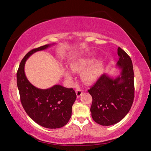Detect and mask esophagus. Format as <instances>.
I'll list each match as a JSON object with an SVG mask.
<instances>
[{
	"mask_svg": "<svg viewBox=\"0 0 151 151\" xmlns=\"http://www.w3.org/2000/svg\"><path fill=\"white\" fill-rule=\"evenodd\" d=\"M76 96H77V97H80L82 95L83 91L81 89L77 88L76 89Z\"/></svg>",
	"mask_w": 151,
	"mask_h": 151,
	"instance_id": "34e87169",
	"label": "esophagus"
}]
</instances>
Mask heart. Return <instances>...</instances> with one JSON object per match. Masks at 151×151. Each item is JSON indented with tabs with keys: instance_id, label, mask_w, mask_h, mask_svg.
<instances>
[{
	"instance_id": "heart-1",
	"label": "heart",
	"mask_w": 151,
	"mask_h": 151,
	"mask_svg": "<svg viewBox=\"0 0 151 151\" xmlns=\"http://www.w3.org/2000/svg\"><path fill=\"white\" fill-rule=\"evenodd\" d=\"M95 62V60L93 59H82L75 62H73L70 67L74 70H82L88 66L91 65ZM103 69V65L101 62H98L94 64L92 66L86 69L82 73V78L88 83H92L95 82L100 76ZM67 76L68 77L70 76V74L69 71L66 73Z\"/></svg>"
}]
</instances>
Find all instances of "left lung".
I'll return each instance as SVG.
<instances>
[{
	"label": "left lung",
	"mask_w": 151,
	"mask_h": 151,
	"mask_svg": "<svg viewBox=\"0 0 151 151\" xmlns=\"http://www.w3.org/2000/svg\"><path fill=\"white\" fill-rule=\"evenodd\" d=\"M117 54L119 58L116 67L121 70L120 75L114 78L103 74L88 91L93 99L90 108L93 119L102 126L115 124L123 119L134 101L132 60L120 47Z\"/></svg>",
	"instance_id": "obj_1"
}]
</instances>
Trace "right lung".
<instances>
[{
	"label": "right lung",
	"instance_id": "obj_1",
	"mask_svg": "<svg viewBox=\"0 0 151 151\" xmlns=\"http://www.w3.org/2000/svg\"><path fill=\"white\" fill-rule=\"evenodd\" d=\"M52 45H45L28 52L21 62L17 73V84L24 110L36 123L51 129L61 128L68 123L76 99V93L73 88L61 85L46 89L35 87L25 75L24 65L32 54Z\"/></svg>",
	"mask_w": 151,
	"mask_h": 151
}]
</instances>
